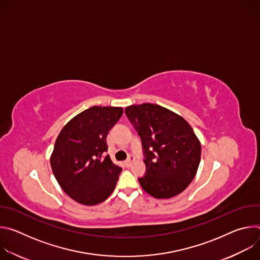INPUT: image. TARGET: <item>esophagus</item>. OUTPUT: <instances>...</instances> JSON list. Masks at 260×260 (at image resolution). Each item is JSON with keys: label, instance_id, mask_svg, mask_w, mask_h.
Returning <instances> with one entry per match:
<instances>
[{"label": "esophagus", "instance_id": "obj_1", "mask_svg": "<svg viewBox=\"0 0 260 260\" xmlns=\"http://www.w3.org/2000/svg\"><path fill=\"white\" fill-rule=\"evenodd\" d=\"M134 160H135V156H134L133 154H129V155H128V158L125 160V166H126V167H131Z\"/></svg>", "mask_w": 260, "mask_h": 260}]
</instances>
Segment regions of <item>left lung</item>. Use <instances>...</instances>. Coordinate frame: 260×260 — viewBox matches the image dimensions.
<instances>
[{"label": "left lung", "mask_w": 260, "mask_h": 260, "mask_svg": "<svg viewBox=\"0 0 260 260\" xmlns=\"http://www.w3.org/2000/svg\"><path fill=\"white\" fill-rule=\"evenodd\" d=\"M125 115L141 138L146 174L142 188L155 199H170L186 189L196 177L202 147L180 115L154 104L132 105Z\"/></svg>", "instance_id": "1"}]
</instances>
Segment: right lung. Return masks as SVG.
<instances>
[{"mask_svg":"<svg viewBox=\"0 0 260 260\" xmlns=\"http://www.w3.org/2000/svg\"><path fill=\"white\" fill-rule=\"evenodd\" d=\"M121 107L93 106L60 131L51 154L53 175L62 190L85 206L104 202L113 192L122 169L112 162L106 142L122 116Z\"/></svg>","mask_w":260,"mask_h":260,"instance_id":"right-lung-1","label":"right lung"}]
</instances>
